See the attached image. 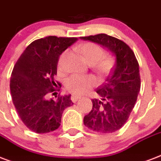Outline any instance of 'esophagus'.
I'll return each mask as SVG.
<instances>
[{
    "label": "esophagus",
    "mask_w": 161,
    "mask_h": 161,
    "mask_svg": "<svg viewBox=\"0 0 161 161\" xmlns=\"http://www.w3.org/2000/svg\"><path fill=\"white\" fill-rule=\"evenodd\" d=\"M80 98V97H79V96H75V95H73V96L71 97V101L75 103H76Z\"/></svg>",
    "instance_id": "1"
}]
</instances>
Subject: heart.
Wrapping results in <instances>:
<instances>
[{
  "label": "heart",
  "mask_w": 161,
  "mask_h": 161,
  "mask_svg": "<svg viewBox=\"0 0 161 161\" xmlns=\"http://www.w3.org/2000/svg\"><path fill=\"white\" fill-rule=\"evenodd\" d=\"M84 58L89 64H92V68L98 75H103L109 73L114 65V58L111 54L104 53L103 48L100 45L95 43H83L80 47ZM67 52L61 54L58 60V66L62 68L64 60L66 57ZM96 85V80L92 75H72L65 82L67 91L75 95H80L87 92Z\"/></svg>",
  "instance_id": "1"
}]
</instances>
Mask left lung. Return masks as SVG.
Masks as SVG:
<instances>
[{
    "label": "left lung",
    "instance_id": "1",
    "mask_svg": "<svg viewBox=\"0 0 161 161\" xmlns=\"http://www.w3.org/2000/svg\"><path fill=\"white\" fill-rule=\"evenodd\" d=\"M80 38L99 43L116 56L105 83L97 89L99 98L92 99V111L84 117V124L93 131L114 133L124 125L136 103L141 86L139 63L131 48L118 38L105 33Z\"/></svg>",
    "mask_w": 161,
    "mask_h": 161
}]
</instances>
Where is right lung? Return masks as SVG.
<instances>
[{
	"mask_svg": "<svg viewBox=\"0 0 161 161\" xmlns=\"http://www.w3.org/2000/svg\"><path fill=\"white\" fill-rule=\"evenodd\" d=\"M77 39L48 36L33 41L12 69L10 90L13 104L22 123L37 134L56 130L64 110L74 104L70 95L58 94L56 100L47 99V95L59 91L54 87L58 57ZM57 84L61 87L59 82Z\"/></svg>",
	"mask_w": 161,
	"mask_h": 161,
	"instance_id": "right-lung-1",
	"label": "right lung"
}]
</instances>
